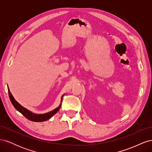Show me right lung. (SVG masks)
I'll return each instance as SVG.
<instances>
[{
  "label": "right lung",
  "instance_id": "1",
  "mask_svg": "<svg viewBox=\"0 0 152 152\" xmlns=\"http://www.w3.org/2000/svg\"><path fill=\"white\" fill-rule=\"evenodd\" d=\"M7 89H8L9 96H10V100H11L12 105L14 106V107H15L18 112H20L23 115L25 116L26 118H28V120H30L31 121H33V122H44V121H46L51 118L56 113H57L58 112V110L60 109L62 99H63V96L65 95V94H63L61 96V103L59 105V107H58L56 108H55L54 110H52V111H50L48 113H42V114H38V113H35L34 112H32L30 111L29 110L26 109V108L23 107V106L18 103L17 101L15 99V98L13 97V96L10 92V89H9L8 86H7Z\"/></svg>",
  "mask_w": 152,
  "mask_h": 152
}]
</instances>
